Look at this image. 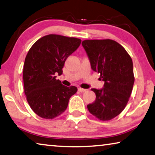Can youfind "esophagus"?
<instances>
[{"mask_svg":"<svg viewBox=\"0 0 155 155\" xmlns=\"http://www.w3.org/2000/svg\"><path fill=\"white\" fill-rule=\"evenodd\" d=\"M78 91H79L80 92H84V91H87V89H84V88L79 87V88H78Z\"/></svg>","mask_w":155,"mask_h":155,"instance_id":"esophagus-1","label":"esophagus"}]
</instances>
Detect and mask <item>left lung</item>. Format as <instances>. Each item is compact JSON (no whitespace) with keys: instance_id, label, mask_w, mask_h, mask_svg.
Listing matches in <instances>:
<instances>
[{"instance_id":"left-lung-1","label":"left lung","mask_w":155,"mask_h":155,"mask_svg":"<svg viewBox=\"0 0 155 155\" xmlns=\"http://www.w3.org/2000/svg\"><path fill=\"white\" fill-rule=\"evenodd\" d=\"M82 45L92 69L104 82L101 89L91 88L96 99L87 105L88 110L98 120L109 121L120 115L128 104L135 82L133 60L113 40H85Z\"/></svg>"}]
</instances>
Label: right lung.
<instances>
[{
    "label": "right lung",
    "instance_id": "1",
    "mask_svg": "<svg viewBox=\"0 0 155 155\" xmlns=\"http://www.w3.org/2000/svg\"><path fill=\"white\" fill-rule=\"evenodd\" d=\"M80 43L77 38L49 34L38 40L28 51L23 67L24 92L32 110L40 117L51 120L60 115L77 92V87L62 84L55 75H62L66 60Z\"/></svg>",
    "mask_w": 155,
    "mask_h": 155
}]
</instances>
